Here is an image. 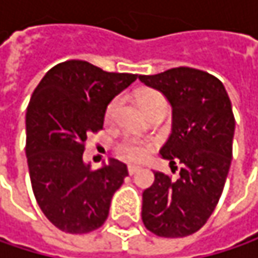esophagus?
Returning <instances> with one entry per match:
<instances>
[{
  "instance_id": "esophagus-1",
  "label": "esophagus",
  "mask_w": 258,
  "mask_h": 258,
  "mask_svg": "<svg viewBox=\"0 0 258 258\" xmlns=\"http://www.w3.org/2000/svg\"><path fill=\"white\" fill-rule=\"evenodd\" d=\"M139 170H140V167H139V166H128L130 175H134V173H137Z\"/></svg>"
}]
</instances>
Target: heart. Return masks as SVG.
<instances>
[{"mask_svg":"<svg viewBox=\"0 0 258 258\" xmlns=\"http://www.w3.org/2000/svg\"><path fill=\"white\" fill-rule=\"evenodd\" d=\"M136 98H137V103L140 104V107L145 110V113L157 106H164V107L167 106L166 98L158 91H154V89H143V91L137 92ZM119 103H121V98L115 97L107 104V107H106V119L107 121L113 119ZM152 149H154V143L151 140L139 139V137L124 139L122 142H119L116 145V154L128 161H143L152 152Z\"/></svg>","mask_w":258,"mask_h":258,"instance_id":"1","label":"heart"}]
</instances>
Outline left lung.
I'll return each instance as SVG.
<instances>
[{"instance_id": "1", "label": "left lung", "mask_w": 258, "mask_h": 258, "mask_svg": "<svg viewBox=\"0 0 258 258\" xmlns=\"http://www.w3.org/2000/svg\"><path fill=\"white\" fill-rule=\"evenodd\" d=\"M139 79L172 104L173 128L160 154L180 164L176 180L154 172V183L143 191L142 220L157 236H189L206 224L224 189L233 157L232 103L220 79L197 69Z\"/></svg>"}]
</instances>
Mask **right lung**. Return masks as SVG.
<instances>
[{"mask_svg": "<svg viewBox=\"0 0 258 258\" xmlns=\"http://www.w3.org/2000/svg\"><path fill=\"white\" fill-rule=\"evenodd\" d=\"M137 79L70 59L50 69L26 107L28 169L35 200L59 230L82 234L104 224L127 166L110 160L92 170L83 163L86 137L103 130L107 104Z\"/></svg>", "mask_w": 258, "mask_h": 258, "instance_id": "add662e5", "label": "right lung"}]
</instances>
